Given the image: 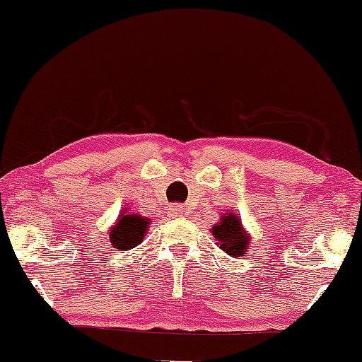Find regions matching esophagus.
Masks as SVG:
<instances>
[{
    "label": "esophagus",
    "instance_id": "obj_1",
    "mask_svg": "<svg viewBox=\"0 0 362 362\" xmlns=\"http://www.w3.org/2000/svg\"><path fill=\"white\" fill-rule=\"evenodd\" d=\"M182 214H185V209H182V206L180 204H173L168 207V216L170 217H180Z\"/></svg>",
    "mask_w": 362,
    "mask_h": 362
}]
</instances>
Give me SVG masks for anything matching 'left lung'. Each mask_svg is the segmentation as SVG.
Here are the masks:
<instances>
[{"label":"left lung","instance_id":"obj_1","mask_svg":"<svg viewBox=\"0 0 362 362\" xmlns=\"http://www.w3.org/2000/svg\"><path fill=\"white\" fill-rule=\"evenodd\" d=\"M211 232L217 240V247L234 259L244 257L250 245V234L244 229L237 212L229 211L221 214L219 222L212 226Z\"/></svg>","mask_w":362,"mask_h":362}]
</instances>
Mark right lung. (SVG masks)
<instances>
[{"label": "right lung", "mask_w": 362, "mask_h": 362, "mask_svg": "<svg viewBox=\"0 0 362 362\" xmlns=\"http://www.w3.org/2000/svg\"><path fill=\"white\" fill-rule=\"evenodd\" d=\"M150 219L140 214H130L128 207L118 214L117 221L113 222L112 229L108 230V240L115 250H132L140 245L145 235L148 234Z\"/></svg>", "instance_id": "add662e5"}]
</instances>
